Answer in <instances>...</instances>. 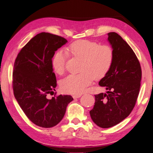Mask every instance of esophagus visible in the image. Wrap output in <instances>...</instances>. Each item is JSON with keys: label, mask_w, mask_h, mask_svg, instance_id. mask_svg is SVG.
I'll use <instances>...</instances> for the list:
<instances>
[{"label": "esophagus", "mask_w": 153, "mask_h": 153, "mask_svg": "<svg viewBox=\"0 0 153 153\" xmlns=\"http://www.w3.org/2000/svg\"><path fill=\"white\" fill-rule=\"evenodd\" d=\"M81 96H82V94H75V95L73 96V98L74 99H76V98H80V97Z\"/></svg>", "instance_id": "esophagus-1"}]
</instances>
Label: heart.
<instances>
[{"instance_id":"b5f03b06","label":"heart","mask_w":153,"mask_h":153,"mask_svg":"<svg viewBox=\"0 0 153 153\" xmlns=\"http://www.w3.org/2000/svg\"><path fill=\"white\" fill-rule=\"evenodd\" d=\"M81 59L84 63L77 75H70L61 82V89L68 93L81 94L95 79L104 76L112 66L114 51L108 45H99L94 41L78 40L73 43L66 50H59L52 59L54 71L61 75L65 71L68 52Z\"/></svg>"}]
</instances>
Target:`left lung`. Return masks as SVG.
Listing matches in <instances>:
<instances>
[{
  "label": "left lung",
  "mask_w": 153,
  "mask_h": 153,
  "mask_svg": "<svg viewBox=\"0 0 153 153\" xmlns=\"http://www.w3.org/2000/svg\"><path fill=\"white\" fill-rule=\"evenodd\" d=\"M108 36L114 59L109 71L99 82L107 92L94 95L95 103L90 111L92 121L103 128L115 126L130 114L142 78L140 64L131 48L115 32H109Z\"/></svg>",
  "instance_id": "obj_1"
}]
</instances>
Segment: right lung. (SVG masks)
<instances>
[{
    "instance_id": "obj_1",
    "label": "right lung",
    "mask_w": 153,
    "mask_h": 153,
    "mask_svg": "<svg viewBox=\"0 0 153 153\" xmlns=\"http://www.w3.org/2000/svg\"><path fill=\"white\" fill-rule=\"evenodd\" d=\"M67 42L62 37L41 32L22 48L14 64V95L27 117L40 127L56 126L73 100L69 95L47 98L57 86L52 58L55 51Z\"/></svg>"
}]
</instances>
